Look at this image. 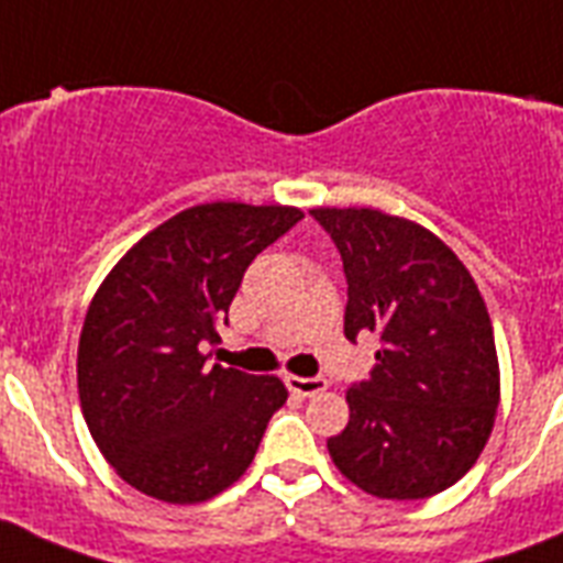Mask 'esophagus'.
<instances>
[{
    "label": "esophagus",
    "mask_w": 563,
    "mask_h": 563,
    "mask_svg": "<svg viewBox=\"0 0 563 563\" xmlns=\"http://www.w3.org/2000/svg\"><path fill=\"white\" fill-rule=\"evenodd\" d=\"M286 385H289L291 394H298V397H316L327 388V379L321 376H286Z\"/></svg>",
    "instance_id": "obj_1"
}]
</instances>
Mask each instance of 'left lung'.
<instances>
[{
    "instance_id": "left-lung-1",
    "label": "left lung",
    "mask_w": 563,
    "mask_h": 563,
    "mask_svg": "<svg viewBox=\"0 0 563 563\" xmlns=\"http://www.w3.org/2000/svg\"><path fill=\"white\" fill-rule=\"evenodd\" d=\"M347 277L344 335L379 339L351 420L327 441L347 479L379 499H427L471 471L499 406L494 327L471 272L415 221L371 207L309 210Z\"/></svg>"
}]
</instances>
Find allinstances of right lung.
Here are the masks:
<instances>
[{
	"label": "right lung",
	"instance_id": "right-lung-1",
	"mask_svg": "<svg viewBox=\"0 0 563 563\" xmlns=\"http://www.w3.org/2000/svg\"><path fill=\"white\" fill-rule=\"evenodd\" d=\"M298 207L198 203L145 233L96 291L78 342V397L110 467L148 497L192 506L254 462L289 391L207 365L230 300Z\"/></svg>",
	"mask_w": 563,
	"mask_h": 563
}]
</instances>
